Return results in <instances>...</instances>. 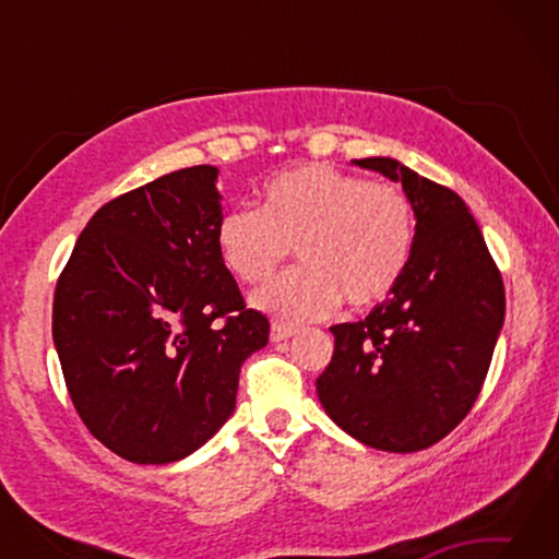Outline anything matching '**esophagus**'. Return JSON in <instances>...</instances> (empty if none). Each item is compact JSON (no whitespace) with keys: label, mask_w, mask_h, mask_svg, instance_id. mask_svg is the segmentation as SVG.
I'll use <instances>...</instances> for the list:
<instances>
[{"label":"esophagus","mask_w":559,"mask_h":559,"mask_svg":"<svg viewBox=\"0 0 559 559\" xmlns=\"http://www.w3.org/2000/svg\"><path fill=\"white\" fill-rule=\"evenodd\" d=\"M296 335V328H288L283 323H273L271 325V343H283V340H288Z\"/></svg>","instance_id":"obj_1"}]
</instances>
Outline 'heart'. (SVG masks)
<instances>
[{
	"label": "heart",
	"instance_id": "heart-1",
	"mask_svg": "<svg viewBox=\"0 0 559 559\" xmlns=\"http://www.w3.org/2000/svg\"><path fill=\"white\" fill-rule=\"evenodd\" d=\"M219 259L241 283H263L296 249L302 269L253 293V306L283 323H310L384 300L409 266L414 210L400 187L365 182L308 163L263 185L261 210L241 206L216 226Z\"/></svg>",
	"mask_w": 559,
	"mask_h": 559
}]
</instances>
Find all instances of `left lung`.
Masks as SVG:
<instances>
[{
    "mask_svg": "<svg viewBox=\"0 0 559 559\" xmlns=\"http://www.w3.org/2000/svg\"><path fill=\"white\" fill-rule=\"evenodd\" d=\"M353 165L400 182L414 249L394 290L357 323L330 328L335 353L318 377L330 419L367 447L429 449L471 412L506 320V290L476 219L456 192L392 157Z\"/></svg>",
    "mask_w": 559,
    "mask_h": 559,
    "instance_id": "left-lung-1",
    "label": "left lung"
}]
</instances>
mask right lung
<instances>
[{
	"mask_svg": "<svg viewBox=\"0 0 559 559\" xmlns=\"http://www.w3.org/2000/svg\"><path fill=\"white\" fill-rule=\"evenodd\" d=\"M219 169L185 167L91 216L53 296V345L75 412L132 463H169L234 414L269 320L219 259ZM225 318L219 326L215 320Z\"/></svg>",
	"mask_w": 559,
	"mask_h": 559,
	"instance_id": "1",
	"label": "right lung"
}]
</instances>
